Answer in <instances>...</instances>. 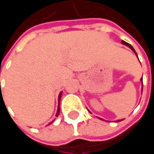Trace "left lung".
Instances as JSON below:
<instances>
[{"label": "left lung", "mask_w": 154, "mask_h": 154, "mask_svg": "<svg viewBox=\"0 0 154 154\" xmlns=\"http://www.w3.org/2000/svg\"><path fill=\"white\" fill-rule=\"evenodd\" d=\"M121 43H122L123 44H125V45H126V46H128V47H129V48H131V49H132V50L134 51V54H136V56H137V57H138V55H137V54H136L135 50H134V48H133L132 46H131V45H130V44H128V43H126L125 41H124V40L121 41ZM140 81H141V82H142V83H143V78H141V79H140ZM99 119H100V118H99ZM119 121H120V119H118V120H117V121H116V122H119Z\"/></svg>", "instance_id": "8db88e82"}]
</instances>
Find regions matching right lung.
<instances>
[{
  "mask_svg": "<svg viewBox=\"0 0 154 154\" xmlns=\"http://www.w3.org/2000/svg\"><path fill=\"white\" fill-rule=\"evenodd\" d=\"M61 97H62V92H60L59 96H58V101H60ZM59 112H60V107H59V105H58V107H57V114H56V116H58V115H59ZM51 123H53V121H52ZM51 123H50V124H51Z\"/></svg>",
  "mask_w": 154,
  "mask_h": 154,
  "instance_id": "1",
  "label": "right lung"
}]
</instances>
